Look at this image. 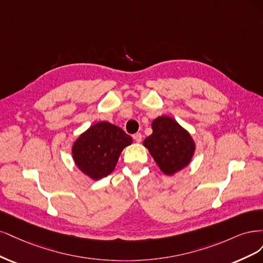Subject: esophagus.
Wrapping results in <instances>:
<instances>
[{
	"mask_svg": "<svg viewBox=\"0 0 263 263\" xmlns=\"http://www.w3.org/2000/svg\"><path fill=\"white\" fill-rule=\"evenodd\" d=\"M142 134L141 133H135V134H133V139H134V141L135 142H138V143H140L141 141H142Z\"/></svg>",
	"mask_w": 263,
	"mask_h": 263,
	"instance_id": "1",
	"label": "esophagus"
}]
</instances>
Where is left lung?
Listing matches in <instances>:
<instances>
[{
  "instance_id": "left-lung-1",
  "label": "left lung",
  "mask_w": 263,
  "mask_h": 263,
  "mask_svg": "<svg viewBox=\"0 0 263 263\" xmlns=\"http://www.w3.org/2000/svg\"><path fill=\"white\" fill-rule=\"evenodd\" d=\"M153 133L144 140L151 155L164 174L174 175L187 166L194 153L190 134L177 121L167 116L152 122Z\"/></svg>"
}]
</instances>
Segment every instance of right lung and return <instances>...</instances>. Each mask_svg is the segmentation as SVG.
Wrapping results in <instances>:
<instances>
[{"instance_id": "obj_1", "label": "right lung", "mask_w": 263, "mask_h": 263, "mask_svg": "<svg viewBox=\"0 0 263 263\" xmlns=\"http://www.w3.org/2000/svg\"><path fill=\"white\" fill-rule=\"evenodd\" d=\"M131 143L132 138L119 126L98 122L76 140L72 154L81 171L98 180L114 171L122 149Z\"/></svg>"}]
</instances>
